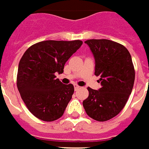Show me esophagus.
Segmentation results:
<instances>
[{"label": "esophagus", "mask_w": 149, "mask_h": 149, "mask_svg": "<svg viewBox=\"0 0 149 149\" xmlns=\"http://www.w3.org/2000/svg\"><path fill=\"white\" fill-rule=\"evenodd\" d=\"M80 88V86H78L77 84H74V89L75 91H77V90H78V89Z\"/></svg>", "instance_id": "1"}]
</instances>
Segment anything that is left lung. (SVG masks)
I'll return each instance as SVG.
<instances>
[{
	"label": "left lung",
	"instance_id": "1",
	"mask_svg": "<svg viewBox=\"0 0 149 149\" xmlns=\"http://www.w3.org/2000/svg\"><path fill=\"white\" fill-rule=\"evenodd\" d=\"M95 58V75L100 76L99 90L88 88L83 106L89 117L105 122L120 113L133 90L135 71L130 52L124 46L108 39L84 42Z\"/></svg>",
	"mask_w": 149,
	"mask_h": 149
}]
</instances>
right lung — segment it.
Masks as SVG:
<instances>
[{"label": "right lung", "instance_id": "obj_1", "mask_svg": "<svg viewBox=\"0 0 149 149\" xmlns=\"http://www.w3.org/2000/svg\"><path fill=\"white\" fill-rule=\"evenodd\" d=\"M83 42L47 40L34 44L21 58L17 73V88L30 112L40 120L53 122L62 116L74 87L64 84L56 73Z\"/></svg>", "mask_w": 149, "mask_h": 149}]
</instances>
